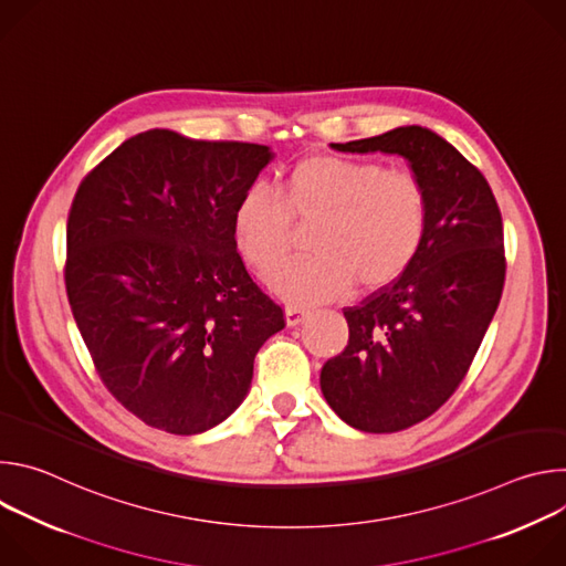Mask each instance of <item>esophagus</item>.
Returning a JSON list of instances; mask_svg holds the SVG:
<instances>
[{
	"instance_id": "1",
	"label": "esophagus",
	"mask_w": 566,
	"mask_h": 566,
	"mask_svg": "<svg viewBox=\"0 0 566 566\" xmlns=\"http://www.w3.org/2000/svg\"><path fill=\"white\" fill-rule=\"evenodd\" d=\"M284 317H286V327H297L300 322L306 317V311L300 306H289L284 311Z\"/></svg>"
}]
</instances>
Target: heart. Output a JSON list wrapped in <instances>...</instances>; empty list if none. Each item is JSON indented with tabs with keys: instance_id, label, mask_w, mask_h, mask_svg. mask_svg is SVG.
<instances>
[{
	"instance_id": "b5f03b06",
	"label": "heart",
	"mask_w": 566,
	"mask_h": 566,
	"mask_svg": "<svg viewBox=\"0 0 566 566\" xmlns=\"http://www.w3.org/2000/svg\"><path fill=\"white\" fill-rule=\"evenodd\" d=\"M293 221L315 226L306 260L269 277L273 295L291 306H311L343 295L354 282L374 291L406 271L426 239L428 195L408 168L376 160L317 154L286 175L280 195L249 186L232 208L234 249L266 275L286 258Z\"/></svg>"
}]
</instances>
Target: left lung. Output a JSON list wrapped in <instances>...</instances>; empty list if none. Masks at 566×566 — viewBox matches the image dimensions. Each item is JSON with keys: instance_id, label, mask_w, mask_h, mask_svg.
Instances as JSON below:
<instances>
[{"instance_id": "1", "label": "left lung", "mask_w": 566, "mask_h": 566, "mask_svg": "<svg viewBox=\"0 0 566 566\" xmlns=\"http://www.w3.org/2000/svg\"><path fill=\"white\" fill-rule=\"evenodd\" d=\"M332 147L398 154L428 195L415 262L345 308L349 343L319 371L322 394L347 426L398 432L443 406L486 336L506 277L502 212L483 175L428 127H396Z\"/></svg>"}]
</instances>
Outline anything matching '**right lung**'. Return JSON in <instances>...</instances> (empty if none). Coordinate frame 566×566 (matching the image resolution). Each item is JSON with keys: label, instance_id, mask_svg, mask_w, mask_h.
Instances as JSON below:
<instances>
[{"label": "right lung", "instance_id": "right-lung-1", "mask_svg": "<svg viewBox=\"0 0 566 566\" xmlns=\"http://www.w3.org/2000/svg\"><path fill=\"white\" fill-rule=\"evenodd\" d=\"M266 145L170 129L127 138L80 184L64 284L98 376L143 423L199 434L247 398L284 313L251 280L232 208L271 164Z\"/></svg>", "mask_w": 566, "mask_h": 566}]
</instances>
